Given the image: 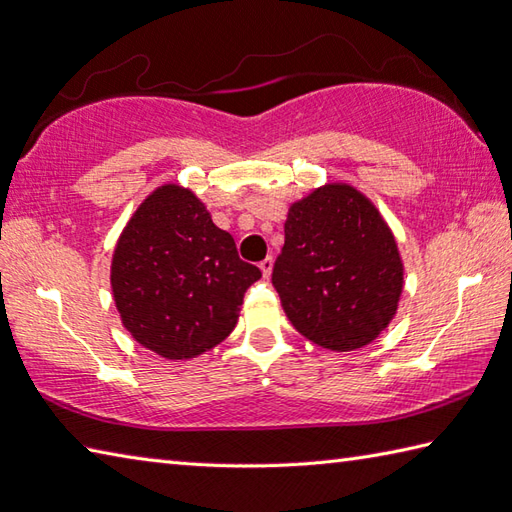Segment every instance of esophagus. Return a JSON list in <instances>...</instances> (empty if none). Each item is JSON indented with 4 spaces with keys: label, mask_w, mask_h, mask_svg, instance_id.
Segmentation results:
<instances>
[{
    "label": "esophagus",
    "mask_w": 512,
    "mask_h": 512,
    "mask_svg": "<svg viewBox=\"0 0 512 512\" xmlns=\"http://www.w3.org/2000/svg\"><path fill=\"white\" fill-rule=\"evenodd\" d=\"M273 264H275V259L270 257V255L266 259H262V262H259V268H262V273H264L266 279L270 277V273H273Z\"/></svg>",
    "instance_id": "1"
}]
</instances>
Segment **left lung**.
I'll return each instance as SVG.
<instances>
[{
	"mask_svg": "<svg viewBox=\"0 0 512 512\" xmlns=\"http://www.w3.org/2000/svg\"><path fill=\"white\" fill-rule=\"evenodd\" d=\"M273 286L290 323L325 350L372 343L396 314L402 262L365 195L328 184L292 204Z\"/></svg>",
	"mask_w": 512,
	"mask_h": 512,
	"instance_id": "8db88e82",
	"label": "left lung"
}]
</instances>
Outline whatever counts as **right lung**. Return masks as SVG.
I'll return each mask as SVG.
<instances>
[{
  "label": "right lung",
  "mask_w": 512,
  "mask_h": 512,
  "mask_svg": "<svg viewBox=\"0 0 512 512\" xmlns=\"http://www.w3.org/2000/svg\"><path fill=\"white\" fill-rule=\"evenodd\" d=\"M262 270L187 189L167 184L140 204L112 262L116 308L134 339L165 358H191L224 341L244 292Z\"/></svg>",
  "instance_id": "add662e5"
}]
</instances>
